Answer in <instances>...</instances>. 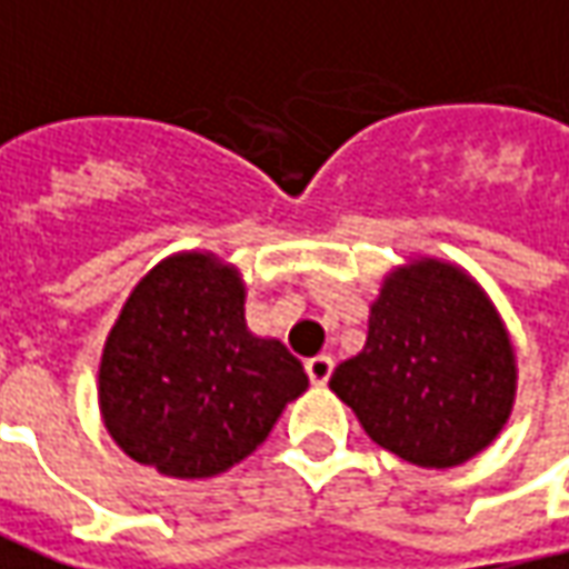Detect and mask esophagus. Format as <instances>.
Instances as JSON below:
<instances>
[{
	"label": "esophagus",
	"instance_id": "1",
	"mask_svg": "<svg viewBox=\"0 0 569 569\" xmlns=\"http://www.w3.org/2000/svg\"><path fill=\"white\" fill-rule=\"evenodd\" d=\"M305 371H308V381L321 387V383L330 381V375H333V359H330V356H315V359L305 362Z\"/></svg>",
	"mask_w": 569,
	"mask_h": 569
}]
</instances>
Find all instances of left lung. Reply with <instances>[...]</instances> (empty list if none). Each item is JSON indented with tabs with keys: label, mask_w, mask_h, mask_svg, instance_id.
Here are the masks:
<instances>
[{
	"label": "left lung",
	"mask_w": 569,
	"mask_h": 569,
	"mask_svg": "<svg viewBox=\"0 0 569 569\" xmlns=\"http://www.w3.org/2000/svg\"><path fill=\"white\" fill-rule=\"evenodd\" d=\"M330 390L378 447L450 469L510 419L517 356L485 289L457 264L419 258L383 280L365 349L337 365Z\"/></svg>",
	"instance_id": "obj_1"
}]
</instances>
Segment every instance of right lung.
<instances>
[{
    "mask_svg": "<svg viewBox=\"0 0 569 569\" xmlns=\"http://www.w3.org/2000/svg\"><path fill=\"white\" fill-rule=\"evenodd\" d=\"M308 387L280 340L246 327L239 270L182 251L131 289L100 359V412L134 462L210 479L264 443Z\"/></svg>",
    "mask_w": 569,
    "mask_h": 569,
    "instance_id": "1",
    "label": "right lung"
}]
</instances>
